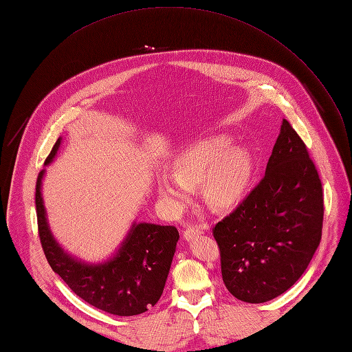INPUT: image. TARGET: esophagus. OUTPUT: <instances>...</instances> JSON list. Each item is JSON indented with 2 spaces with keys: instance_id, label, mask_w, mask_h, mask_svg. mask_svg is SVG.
Returning a JSON list of instances; mask_svg holds the SVG:
<instances>
[{
  "instance_id": "obj_1",
  "label": "esophagus",
  "mask_w": 352,
  "mask_h": 352,
  "mask_svg": "<svg viewBox=\"0 0 352 352\" xmlns=\"http://www.w3.org/2000/svg\"><path fill=\"white\" fill-rule=\"evenodd\" d=\"M206 230V227H201V226H190L186 230H184V238L186 239H192L195 235L202 234V231Z\"/></svg>"
}]
</instances>
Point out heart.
I'll list each match as a JSON object with an SVG mask.
<instances>
[{
	"instance_id": "heart-1",
	"label": "heart",
	"mask_w": 352,
	"mask_h": 352,
	"mask_svg": "<svg viewBox=\"0 0 352 352\" xmlns=\"http://www.w3.org/2000/svg\"><path fill=\"white\" fill-rule=\"evenodd\" d=\"M255 162L245 146H232L227 135L199 140L175 155L174 174L158 178V192L173 211L188 206L194 188L202 184V195L215 210L236 206L247 194L254 177Z\"/></svg>"
}]
</instances>
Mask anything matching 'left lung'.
Here are the masks:
<instances>
[{
	"mask_svg": "<svg viewBox=\"0 0 352 352\" xmlns=\"http://www.w3.org/2000/svg\"><path fill=\"white\" fill-rule=\"evenodd\" d=\"M322 221L324 192L316 164L283 120L265 177L212 228L227 289L250 304L284 294L318 248Z\"/></svg>",
	"mask_w": 352,
	"mask_h": 352,
	"instance_id": "1",
	"label": "left lung"
}]
</instances>
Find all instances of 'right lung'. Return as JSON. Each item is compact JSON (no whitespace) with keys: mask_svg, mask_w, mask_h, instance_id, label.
<instances>
[{"mask_svg":"<svg viewBox=\"0 0 352 352\" xmlns=\"http://www.w3.org/2000/svg\"><path fill=\"white\" fill-rule=\"evenodd\" d=\"M61 138L54 144L45 160L48 165L58 151ZM38 174L35 186V208L43 251L52 271L89 305L113 316H138L154 307L165 287L177 241L173 226L134 224L118 254L108 263L84 264L69 256L55 241L45 218Z\"/></svg>","mask_w":352,"mask_h":352,"instance_id":"right-lung-1","label":"right lung"}]
</instances>
